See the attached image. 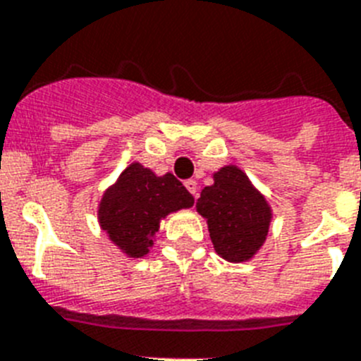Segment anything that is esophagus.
I'll use <instances>...</instances> for the list:
<instances>
[{"instance_id": "esophagus-1", "label": "esophagus", "mask_w": 361, "mask_h": 361, "mask_svg": "<svg viewBox=\"0 0 361 361\" xmlns=\"http://www.w3.org/2000/svg\"><path fill=\"white\" fill-rule=\"evenodd\" d=\"M185 187H187V190L192 194L194 198H198V183H196V181L187 180V181H185Z\"/></svg>"}]
</instances>
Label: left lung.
Wrapping results in <instances>:
<instances>
[{
	"mask_svg": "<svg viewBox=\"0 0 361 361\" xmlns=\"http://www.w3.org/2000/svg\"><path fill=\"white\" fill-rule=\"evenodd\" d=\"M196 211L207 221L216 255L231 263L255 258L267 240L272 207L238 165L228 163L212 174Z\"/></svg>",
	"mask_w": 361,
	"mask_h": 361,
	"instance_id": "left-lung-1",
	"label": "left lung"
}]
</instances>
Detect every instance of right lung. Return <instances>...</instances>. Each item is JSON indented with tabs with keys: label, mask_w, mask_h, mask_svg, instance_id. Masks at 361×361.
I'll return each instance as SVG.
<instances>
[{
	"label": "right lung",
	"mask_w": 361,
	"mask_h": 361,
	"mask_svg": "<svg viewBox=\"0 0 361 361\" xmlns=\"http://www.w3.org/2000/svg\"><path fill=\"white\" fill-rule=\"evenodd\" d=\"M192 205V194L171 172L158 176L133 161L103 192L98 224L127 258H143L154 247L163 219Z\"/></svg>",
	"instance_id": "add662e5"
}]
</instances>
